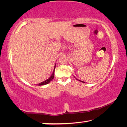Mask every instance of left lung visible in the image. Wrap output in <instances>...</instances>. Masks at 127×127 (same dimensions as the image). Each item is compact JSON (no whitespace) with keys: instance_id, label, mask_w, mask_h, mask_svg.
<instances>
[{"instance_id":"left-lung-1","label":"left lung","mask_w":127,"mask_h":127,"mask_svg":"<svg viewBox=\"0 0 127 127\" xmlns=\"http://www.w3.org/2000/svg\"><path fill=\"white\" fill-rule=\"evenodd\" d=\"M81 81V82H83V81ZM85 83V82H84Z\"/></svg>"}]
</instances>
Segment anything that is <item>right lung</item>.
Returning <instances> with one entry per match:
<instances>
[{"label":"right lung","mask_w":127,"mask_h":127,"mask_svg":"<svg viewBox=\"0 0 127 127\" xmlns=\"http://www.w3.org/2000/svg\"><path fill=\"white\" fill-rule=\"evenodd\" d=\"M54 71H53V74L51 75V76L49 77V78L46 79V80H45L44 82H41L40 83H38V86H42V85H46L48 84V83H49V82H50V81H52V79L54 78V71H55V65L54 66Z\"/></svg>","instance_id":"obj_1"}]
</instances>
